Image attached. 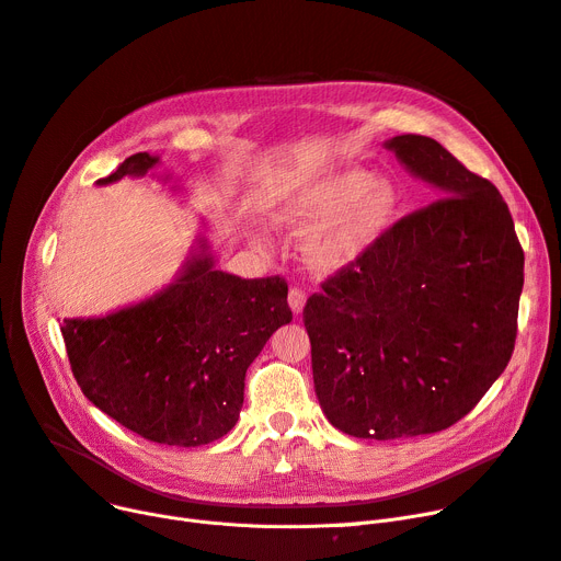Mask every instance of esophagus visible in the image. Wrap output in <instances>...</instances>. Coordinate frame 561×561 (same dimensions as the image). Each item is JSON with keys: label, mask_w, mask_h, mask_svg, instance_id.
<instances>
[{"label": "esophagus", "mask_w": 561, "mask_h": 561, "mask_svg": "<svg viewBox=\"0 0 561 561\" xmlns=\"http://www.w3.org/2000/svg\"><path fill=\"white\" fill-rule=\"evenodd\" d=\"M287 301H289L291 312H295V314H301V312H304V306H306V291H304L301 287H291V289H289V297H287Z\"/></svg>", "instance_id": "1"}]
</instances>
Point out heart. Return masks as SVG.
I'll list each match as a JSON object with an SVG mask.
<instances>
[{
    "mask_svg": "<svg viewBox=\"0 0 561 561\" xmlns=\"http://www.w3.org/2000/svg\"><path fill=\"white\" fill-rule=\"evenodd\" d=\"M394 209L397 194L388 182L375 180V175L360 169H342L317 178L287 196L274 219L287 230L306 234L335 218L308 247L312 270L333 274L371 249L390 226Z\"/></svg>",
    "mask_w": 561,
    "mask_h": 561,
    "instance_id": "1",
    "label": "heart"
}]
</instances>
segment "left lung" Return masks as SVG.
<instances>
[{
	"label": "left lung",
	"mask_w": 561,
	"mask_h": 561,
	"mask_svg": "<svg viewBox=\"0 0 561 561\" xmlns=\"http://www.w3.org/2000/svg\"><path fill=\"white\" fill-rule=\"evenodd\" d=\"M443 198L388 226L306 301L314 392L335 430L392 440L468 415L514 354L523 247L495 184L438 141H386Z\"/></svg>",
	"instance_id": "obj_1"
}]
</instances>
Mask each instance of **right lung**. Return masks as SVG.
Masks as SVG:
<instances>
[{
  "mask_svg": "<svg viewBox=\"0 0 561 561\" xmlns=\"http://www.w3.org/2000/svg\"><path fill=\"white\" fill-rule=\"evenodd\" d=\"M137 152L98 184L146 175ZM154 297L91 319H64L72 375L91 402L146 440L198 447L226 436L244 404V377L272 333L291 322L280 276L215 270L201 242Z\"/></svg>",
  "mask_w": 561,
  "mask_h": 561,
  "instance_id": "obj_1",
  "label": "right lung"
}]
</instances>
